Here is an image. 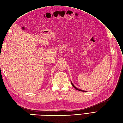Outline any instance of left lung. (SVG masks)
<instances>
[{
    "label": "left lung",
    "instance_id": "1",
    "mask_svg": "<svg viewBox=\"0 0 123 123\" xmlns=\"http://www.w3.org/2000/svg\"><path fill=\"white\" fill-rule=\"evenodd\" d=\"M71 84H72V86L76 89V90H78V91H81V92H86V91H83V90H80V89H79V88H78L77 87H76L74 85V84H73V83H72V81H71Z\"/></svg>",
    "mask_w": 123,
    "mask_h": 123
}]
</instances>
